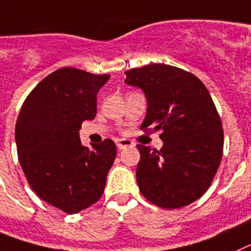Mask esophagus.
<instances>
[{
  "label": "esophagus",
  "mask_w": 251,
  "mask_h": 251,
  "mask_svg": "<svg viewBox=\"0 0 251 251\" xmlns=\"http://www.w3.org/2000/svg\"><path fill=\"white\" fill-rule=\"evenodd\" d=\"M116 147L119 148L120 150H123L125 149V148L134 147V143H132L131 140H128V139H119V140L116 141Z\"/></svg>",
  "instance_id": "1"
}]
</instances>
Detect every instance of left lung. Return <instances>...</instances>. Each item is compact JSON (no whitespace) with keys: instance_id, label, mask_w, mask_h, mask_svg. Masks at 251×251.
Instances as JSON below:
<instances>
[{"instance_id":"obj_1","label":"left lung","mask_w":251,"mask_h":251,"mask_svg":"<svg viewBox=\"0 0 251 251\" xmlns=\"http://www.w3.org/2000/svg\"><path fill=\"white\" fill-rule=\"evenodd\" d=\"M125 74V83L147 97L141 130L162 131L160 150L138 145L141 195L169 210L197 201L212 183L224 148L221 120L208 89L195 74L167 64L152 63Z\"/></svg>"}]
</instances>
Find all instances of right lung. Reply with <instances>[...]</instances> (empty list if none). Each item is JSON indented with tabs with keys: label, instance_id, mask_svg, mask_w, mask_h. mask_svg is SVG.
<instances>
[{
	"label": "right lung",
	"instance_id": "1",
	"mask_svg": "<svg viewBox=\"0 0 251 251\" xmlns=\"http://www.w3.org/2000/svg\"><path fill=\"white\" fill-rule=\"evenodd\" d=\"M110 74L65 67L26 97L15 127L19 162L32 191L47 203L78 213L99 201L116 158L111 139L83 147L79 128L97 113V93Z\"/></svg>",
	"mask_w": 251,
	"mask_h": 251
}]
</instances>
